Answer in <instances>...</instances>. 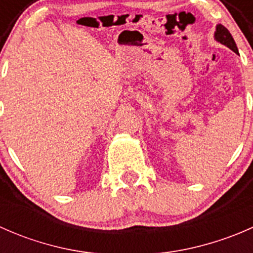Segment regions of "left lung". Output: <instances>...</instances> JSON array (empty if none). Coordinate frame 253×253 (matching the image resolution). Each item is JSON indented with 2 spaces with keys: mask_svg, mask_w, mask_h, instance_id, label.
I'll return each mask as SVG.
<instances>
[{
  "mask_svg": "<svg viewBox=\"0 0 253 253\" xmlns=\"http://www.w3.org/2000/svg\"><path fill=\"white\" fill-rule=\"evenodd\" d=\"M215 39L218 40L219 42H221L223 45H225V46H228L230 50H233L234 52H239L237 51V47H236V44L235 42H234L233 37H231V34L229 33V30L226 29L224 25L221 24H218L216 25V32H215Z\"/></svg>",
  "mask_w": 253,
  "mask_h": 253,
  "instance_id": "obj_1",
  "label": "left lung"
}]
</instances>
